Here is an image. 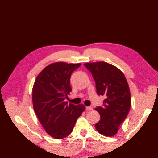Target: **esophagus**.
Here are the masks:
<instances>
[{
	"label": "esophagus",
	"mask_w": 158,
	"mask_h": 158,
	"mask_svg": "<svg viewBox=\"0 0 158 158\" xmlns=\"http://www.w3.org/2000/svg\"><path fill=\"white\" fill-rule=\"evenodd\" d=\"M85 110H86V111H91L93 110V108H92V107H91V106H88V107H85Z\"/></svg>",
	"instance_id": "1"
}]
</instances>
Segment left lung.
Segmentation results:
<instances>
[{
	"label": "left lung",
	"mask_w": 158,
	"mask_h": 158,
	"mask_svg": "<svg viewBox=\"0 0 158 158\" xmlns=\"http://www.w3.org/2000/svg\"><path fill=\"white\" fill-rule=\"evenodd\" d=\"M92 73L98 95L104 96L103 106L96 107L101 119L95 127L101 134L113 136L125 120L131 106V95L128 83L118 68L104 61L85 63Z\"/></svg>",
	"instance_id": "left-lung-1"
}]
</instances>
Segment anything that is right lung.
<instances>
[{
  "instance_id": "right-lung-1",
  "label": "right lung",
  "mask_w": 158,
  "mask_h": 158,
  "mask_svg": "<svg viewBox=\"0 0 158 158\" xmlns=\"http://www.w3.org/2000/svg\"><path fill=\"white\" fill-rule=\"evenodd\" d=\"M81 65L65 62L50 64L41 71L34 83V111L46 131L54 138L62 139L70 134L77 118L85 110L83 104L65 102L72 91L71 74Z\"/></svg>"
}]
</instances>
